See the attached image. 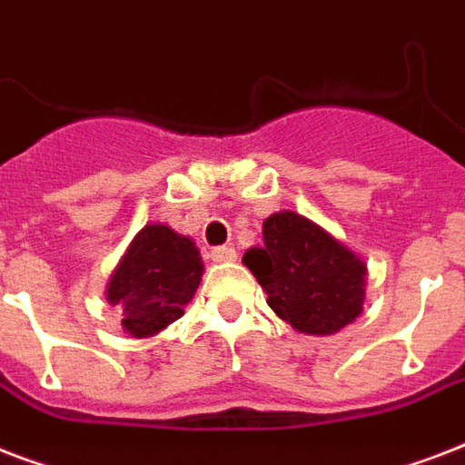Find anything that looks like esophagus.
Returning a JSON list of instances; mask_svg holds the SVG:
<instances>
[{
	"label": "esophagus",
	"mask_w": 465,
	"mask_h": 465,
	"mask_svg": "<svg viewBox=\"0 0 465 465\" xmlns=\"http://www.w3.org/2000/svg\"><path fill=\"white\" fill-rule=\"evenodd\" d=\"M212 261L214 262H232L236 261V251L232 246H217L212 248Z\"/></svg>",
	"instance_id": "34e87169"
}]
</instances>
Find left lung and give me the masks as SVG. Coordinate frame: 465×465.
Instances as JSON below:
<instances>
[{
  "label": "left lung",
  "instance_id": "1",
  "mask_svg": "<svg viewBox=\"0 0 465 465\" xmlns=\"http://www.w3.org/2000/svg\"><path fill=\"white\" fill-rule=\"evenodd\" d=\"M243 262L270 309L299 332L331 335L361 313L364 262L302 214L265 219L262 246L251 248Z\"/></svg>",
  "mask_w": 465,
  "mask_h": 465
}]
</instances>
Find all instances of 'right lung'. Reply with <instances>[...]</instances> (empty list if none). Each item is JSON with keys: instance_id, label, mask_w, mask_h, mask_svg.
<instances>
[{"instance_id": "add662e5", "label": "right lung", "mask_w": 465, "mask_h": 465, "mask_svg": "<svg viewBox=\"0 0 465 465\" xmlns=\"http://www.w3.org/2000/svg\"><path fill=\"white\" fill-rule=\"evenodd\" d=\"M200 277L195 243L166 224H147L113 272L105 297L123 311V328L133 338H147L183 316Z\"/></svg>"}]
</instances>
